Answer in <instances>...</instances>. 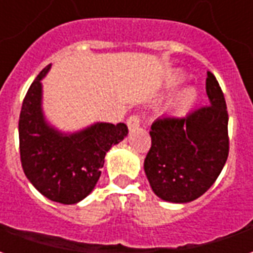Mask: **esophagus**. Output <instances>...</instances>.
<instances>
[{
  "label": "esophagus",
  "instance_id": "1",
  "mask_svg": "<svg viewBox=\"0 0 253 253\" xmlns=\"http://www.w3.org/2000/svg\"><path fill=\"white\" fill-rule=\"evenodd\" d=\"M139 123H141V118L139 115H131L128 116V119H127V126H128V130L131 131V130H135L139 127Z\"/></svg>",
  "mask_w": 253,
  "mask_h": 253
}]
</instances>
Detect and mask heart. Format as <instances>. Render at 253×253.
I'll use <instances>...</instances> for the list:
<instances>
[{"label": "heart", "instance_id": "obj_1", "mask_svg": "<svg viewBox=\"0 0 253 253\" xmlns=\"http://www.w3.org/2000/svg\"><path fill=\"white\" fill-rule=\"evenodd\" d=\"M183 80V76L180 74H175L169 78L170 85H175V84H179ZM196 100V90L194 88H186L183 89L181 92L176 94L175 99L172 100L170 105L175 107L177 110H186V108H190L191 105L195 103Z\"/></svg>", "mask_w": 253, "mask_h": 253}]
</instances>
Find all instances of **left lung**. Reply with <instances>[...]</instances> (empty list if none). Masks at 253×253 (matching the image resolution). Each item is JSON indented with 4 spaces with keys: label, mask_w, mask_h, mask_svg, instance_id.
I'll use <instances>...</instances> for the list:
<instances>
[{
    "label": "left lung",
    "mask_w": 253,
    "mask_h": 253,
    "mask_svg": "<svg viewBox=\"0 0 253 253\" xmlns=\"http://www.w3.org/2000/svg\"><path fill=\"white\" fill-rule=\"evenodd\" d=\"M210 103L186 116H164L152 125L145 173L156 195L187 203L203 195L228 160V111L222 89L207 72Z\"/></svg>",
    "instance_id": "left-lung-1"
}]
</instances>
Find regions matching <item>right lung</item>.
<instances>
[{
  "label": "right lung",
  "mask_w": 253,
  "mask_h": 253,
  "mask_svg": "<svg viewBox=\"0 0 253 253\" xmlns=\"http://www.w3.org/2000/svg\"><path fill=\"white\" fill-rule=\"evenodd\" d=\"M31 84L19 121L20 159L25 176L50 201L74 205L88 196L104 165L105 153L126 137L125 123H94L81 131L62 134L51 127L42 111V78Z\"/></svg>",
  "instance_id": "obj_1"
}]
</instances>
